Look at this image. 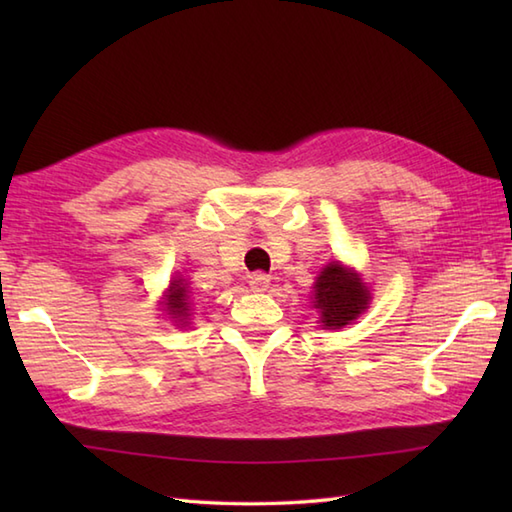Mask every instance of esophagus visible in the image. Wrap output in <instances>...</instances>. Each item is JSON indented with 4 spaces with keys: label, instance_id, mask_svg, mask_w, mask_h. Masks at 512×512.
<instances>
[{
    "label": "esophagus",
    "instance_id": "1",
    "mask_svg": "<svg viewBox=\"0 0 512 512\" xmlns=\"http://www.w3.org/2000/svg\"><path fill=\"white\" fill-rule=\"evenodd\" d=\"M248 284L255 292H264L270 288V277L266 273H253L248 277Z\"/></svg>",
    "mask_w": 512,
    "mask_h": 512
}]
</instances>
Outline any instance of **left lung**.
I'll list each match as a JSON object with an SVG mask.
<instances>
[{
    "label": "left lung",
    "instance_id": "obj_1",
    "mask_svg": "<svg viewBox=\"0 0 512 512\" xmlns=\"http://www.w3.org/2000/svg\"><path fill=\"white\" fill-rule=\"evenodd\" d=\"M369 290L354 270L332 262L321 270L314 284V308L321 312V323L328 330L343 328L352 323L358 314L365 312Z\"/></svg>",
    "mask_w": 512,
    "mask_h": 512
}]
</instances>
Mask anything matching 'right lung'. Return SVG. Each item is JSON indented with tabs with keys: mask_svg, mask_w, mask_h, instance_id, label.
<instances>
[{
	"mask_svg": "<svg viewBox=\"0 0 512 512\" xmlns=\"http://www.w3.org/2000/svg\"><path fill=\"white\" fill-rule=\"evenodd\" d=\"M167 310L173 319H178L180 323H184V319L189 317L187 310H189V295H187V288L182 286V281H173L169 286V297H167Z\"/></svg>",
	"mask_w": 512,
	"mask_h": 512,
	"instance_id": "add662e5",
	"label": "right lung"
}]
</instances>
